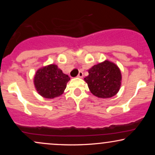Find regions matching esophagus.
Listing matches in <instances>:
<instances>
[{
  "label": "esophagus",
  "instance_id": "obj_1",
  "mask_svg": "<svg viewBox=\"0 0 155 155\" xmlns=\"http://www.w3.org/2000/svg\"><path fill=\"white\" fill-rule=\"evenodd\" d=\"M78 77L79 78H82L83 77V73L81 71H79V74H78Z\"/></svg>",
  "mask_w": 155,
  "mask_h": 155
}]
</instances>
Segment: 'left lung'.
I'll list each match as a JSON object with an SVG mask.
<instances>
[{
  "label": "left lung",
  "mask_w": 155,
  "mask_h": 155,
  "mask_svg": "<svg viewBox=\"0 0 155 155\" xmlns=\"http://www.w3.org/2000/svg\"><path fill=\"white\" fill-rule=\"evenodd\" d=\"M84 78L90 92L100 98L113 97L120 89L122 74L118 66L112 62L105 60L88 70Z\"/></svg>",
  "instance_id": "left-lung-1"
}]
</instances>
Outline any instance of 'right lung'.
<instances>
[{
	"instance_id": "add662e5",
	"label": "right lung",
	"mask_w": 155,
	"mask_h": 155,
	"mask_svg": "<svg viewBox=\"0 0 155 155\" xmlns=\"http://www.w3.org/2000/svg\"><path fill=\"white\" fill-rule=\"evenodd\" d=\"M70 77L63 74L54 64L39 68L34 76V85L37 92L45 98L59 97L66 88Z\"/></svg>"
}]
</instances>
